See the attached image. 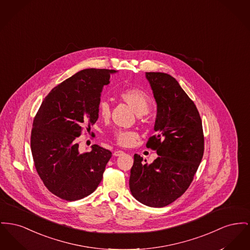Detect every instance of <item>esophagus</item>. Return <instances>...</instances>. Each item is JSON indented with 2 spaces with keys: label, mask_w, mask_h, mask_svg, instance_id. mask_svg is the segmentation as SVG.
<instances>
[{
  "label": "esophagus",
  "mask_w": 250,
  "mask_h": 250,
  "mask_svg": "<svg viewBox=\"0 0 250 250\" xmlns=\"http://www.w3.org/2000/svg\"><path fill=\"white\" fill-rule=\"evenodd\" d=\"M124 154H125V152H124V151H122V150H116V151H114V153H113V155H114L115 157L123 156Z\"/></svg>",
  "instance_id": "obj_1"
}]
</instances>
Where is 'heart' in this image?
Returning <instances> with one entry per match:
<instances>
[{
  "mask_svg": "<svg viewBox=\"0 0 250 250\" xmlns=\"http://www.w3.org/2000/svg\"><path fill=\"white\" fill-rule=\"evenodd\" d=\"M120 98L131 106L133 110L138 115L146 114L152 104L151 96L146 91L140 88H129L123 90L120 93ZM98 112L100 117L104 121H107L110 117V104L103 100L98 104ZM112 137L114 141L121 146H129L138 138V134L132 130L117 129L115 130Z\"/></svg>",
  "mask_w": 250,
  "mask_h": 250,
  "instance_id": "1",
  "label": "heart"
}]
</instances>
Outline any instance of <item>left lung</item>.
Returning a JSON list of instances; mask_svg holds the SVG:
<instances>
[{
	"instance_id": "1",
	"label": "left lung",
	"mask_w": 250,
	"mask_h": 250,
	"mask_svg": "<svg viewBox=\"0 0 250 250\" xmlns=\"http://www.w3.org/2000/svg\"><path fill=\"white\" fill-rule=\"evenodd\" d=\"M158 104L156 134L147 148L159 155L153 163L134 155L129 188L145 205L162 208L180 197L193 180L204 154L202 121L194 103L176 79L164 73H146Z\"/></svg>"
}]
</instances>
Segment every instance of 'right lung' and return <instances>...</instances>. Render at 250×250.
<instances>
[{"instance_id":"1","label":"right lung","mask_w":250,"mask_h":250,"mask_svg":"<svg viewBox=\"0 0 250 250\" xmlns=\"http://www.w3.org/2000/svg\"><path fill=\"white\" fill-rule=\"evenodd\" d=\"M111 73L115 71L94 68L76 73L48 93L34 118L30 143L36 170L61 199L75 201L92 193L111 158L109 150L97 145L80 153L77 143L99 117L101 91Z\"/></svg>"}]
</instances>
